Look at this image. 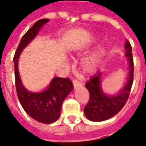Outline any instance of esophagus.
Listing matches in <instances>:
<instances>
[{"label": "esophagus", "instance_id": "1", "mask_svg": "<svg viewBox=\"0 0 146 146\" xmlns=\"http://www.w3.org/2000/svg\"><path fill=\"white\" fill-rule=\"evenodd\" d=\"M73 85H74V89H76L78 86H82V83H81L80 82H78V80H76V79H74V80H73Z\"/></svg>", "mask_w": 146, "mask_h": 146}]
</instances>
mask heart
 <instances>
[{
    "label": "heart",
    "instance_id": "obj_1",
    "mask_svg": "<svg viewBox=\"0 0 146 146\" xmlns=\"http://www.w3.org/2000/svg\"><path fill=\"white\" fill-rule=\"evenodd\" d=\"M104 48H100L96 50L92 54H89V56L84 57L82 60L81 64L82 68L86 72H92L95 71L98 65L100 64L102 58L104 57Z\"/></svg>",
    "mask_w": 146,
    "mask_h": 146
}]
</instances>
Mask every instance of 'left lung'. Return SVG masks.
<instances>
[{"instance_id": "left-lung-1", "label": "left lung", "mask_w": 146, "mask_h": 146, "mask_svg": "<svg viewBox=\"0 0 146 146\" xmlns=\"http://www.w3.org/2000/svg\"><path fill=\"white\" fill-rule=\"evenodd\" d=\"M125 57L128 60L129 74L124 86L115 95L105 94L101 87V73L98 72L86 83V89L89 92V100L84 108L86 117L92 121H103L115 116L127 102L132 86L134 78V63H133L131 46L126 40Z\"/></svg>"}]
</instances>
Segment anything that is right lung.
Masks as SVG:
<instances>
[{"mask_svg":"<svg viewBox=\"0 0 146 146\" xmlns=\"http://www.w3.org/2000/svg\"><path fill=\"white\" fill-rule=\"evenodd\" d=\"M48 22L47 19H40L26 32L21 39L13 59L15 87L19 102L31 117L43 124H51L57 121L60 115L63 102L74 88L68 78L60 77L54 78L46 89L40 92H29L22 85L18 69L19 56L43 25Z\"/></svg>","mask_w":146,"mask_h":146,"instance_id":"1","label":"right lung"}]
</instances>
